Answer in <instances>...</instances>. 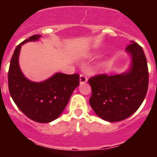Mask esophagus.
<instances>
[{
    "label": "esophagus",
    "mask_w": 157,
    "mask_h": 157,
    "mask_svg": "<svg viewBox=\"0 0 157 157\" xmlns=\"http://www.w3.org/2000/svg\"><path fill=\"white\" fill-rule=\"evenodd\" d=\"M87 81V76L86 75L81 74L80 75V83L81 84H85Z\"/></svg>",
    "instance_id": "obj_1"
}]
</instances>
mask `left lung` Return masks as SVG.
Wrapping results in <instances>:
<instances>
[{
  "mask_svg": "<svg viewBox=\"0 0 157 157\" xmlns=\"http://www.w3.org/2000/svg\"><path fill=\"white\" fill-rule=\"evenodd\" d=\"M126 48L131 67L122 74L97 75L89 79L92 95L90 104L104 121H120L134 114L141 106L148 88V68L144 50L131 41Z\"/></svg>",
  "mask_w": 157,
  "mask_h": 157,
  "instance_id": "left-lung-1",
  "label": "left lung"
}]
</instances>
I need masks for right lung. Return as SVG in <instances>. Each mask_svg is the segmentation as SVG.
<instances>
[{
	"instance_id": "1",
	"label": "right lung",
	"mask_w": 157,
	"mask_h": 157,
	"mask_svg": "<svg viewBox=\"0 0 157 157\" xmlns=\"http://www.w3.org/2000/svg\"><path fill=\"white\" fill-rule=\"evenodd\" d=\"M40 35H33L16 47L8 72L9 91L22 112L36 122L49 123L61 115L71 94L79 86L78 74L56 73L46 81L33 82L23 76L18 64L21 46L35 41Z\"/></svg>"
}]
</instances>
